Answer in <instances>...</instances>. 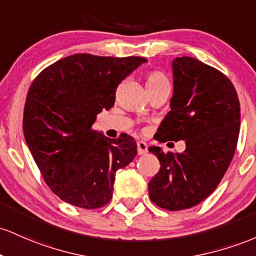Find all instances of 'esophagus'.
<instances>
[{
	"mask_svg": "<svg viewBox=\"0 0 256 256\" xmlns=\"http://www.w3.org/2000/svg\"><path fill=\"white\" fill-rule=\"evenodd\" d=\"M138 154H148V144L144 142H138Z\"/></svg>",
	"mask_w": 256,
	"mask_h": 256,
	"instance_id": "34e87169",
	"label": "esophagus"
}]
</instances>
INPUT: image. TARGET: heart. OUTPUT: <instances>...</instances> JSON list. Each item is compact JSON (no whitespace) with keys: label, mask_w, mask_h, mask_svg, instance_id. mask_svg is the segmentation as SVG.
I'll return each instance as SVG.
<instances>
[{"label":"heart","mask_w":256,"mask_h":256,"mask_svg":"<svg viewBox=\"0 0 256 256\" xmlns=\"http://www.w3.org/2000/svg\"><path fill=\"white\" fill-rule=\"evenodd\" d=\"M166 81H168V80H166L164 74L160 72V71H152V72L148 74V77H146V84L148 86L157 84V83L166 82Z\"/></svg>","instance_id":"heart-1"}]
</instances>
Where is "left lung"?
Masks as SVG:
<instances>
[{
    "mask_svg": "<svg viewBox=\"0 0 256 256\" xmlns=\"http://www.w3.org/2000/svg\"><path fill=\"white\" fill-rule=\"evenodd\" d=\"M172 68L170 111L156 139L184 140L186 148L166 154L148 148L160 164L148 194L154 204L175 212L197 206L219 185L236 151L240 108L232 82L216 68L191 56L175 58Z\"/></svg>",
    "mask_w": 256,
    "mask_h": 256,
    "instance_id": "8db88e82",
    "label": "left lung"
}]
</instances>
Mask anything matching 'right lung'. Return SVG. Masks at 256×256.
Segmentation results:
<instances>
[{"instance_id":"1","label":"right lung","mask_w":256,"mask_h":256,"mask_svg":"<svg viewBox=\"0 0 256 256\" xmlns=\"http://www.w3.org/2000/svg\"><path fill=\"white\" fill-rule=\"evenodd\" d=\"M145 58L74 54L46 68L31 83L22 130L50 190L64 202L96 209L112 198L114 173L136 156L129 136L93 130L96 114L114 104L118 84Z\"/></svg>"}]
</instances>
